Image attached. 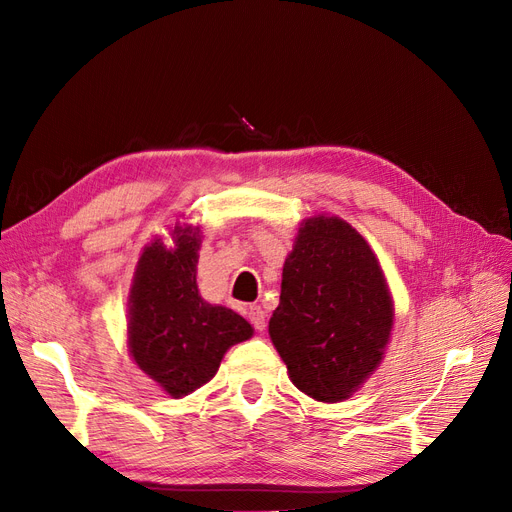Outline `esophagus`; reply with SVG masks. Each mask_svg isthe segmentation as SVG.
<instances>
[{"mask_svg":"<svg viewBox=\"0 0 512 512\" xmlns=\"http://www.w3.org/2000/svg\"><path fill=\"white\" fill-rule=\"evenodd\" d=\"M248 319H250V323L254 325L256 331H264V327H266V314H264V310L260 306L254 304V306L248 308Z\"/></svg>","mask_w":512,"mask_h":512,"instance_id":"obj_1","label":"esophagus"}]
</instances>
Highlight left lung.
Here are the masks:
<instances>
[{
  "label": "left lung",
  "mask_w": 512,
  "mask_h": 512,
  "mask_svg": "<svg viewBox=\"0 0 512 512\" xmlns=\"http://www.w3.org/2000/svg\"><path fill=\"white\" fill-rule=\"evenodd\" d=\"M392 319L369 243L342 218H308L285 258L269 321L289 379L319 402L346 400L381 362Z\"/></svg>",
  "instance_id": "1"
}]
</instances>
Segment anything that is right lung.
<instances>
[{
	"mask_svg": "<svg viewBox=\"0 0 512 512\" xmlns=\"http://www.w3.org/2000/svg\"><path fill=\"white\" fill-rule=\"evenodd\" d=\"M175 248L162 239L143 250L131 289L129 350L137 367L183 398L210 381L225 352L252 337V325L225 306L202 300L196 273L200 235L177 229Z\"/></svg>",
	"mask_w": 512,
	"mask_h": 512,
	"instance_id": "add662e5",
	"label": "right lung"
}]
</instances>
